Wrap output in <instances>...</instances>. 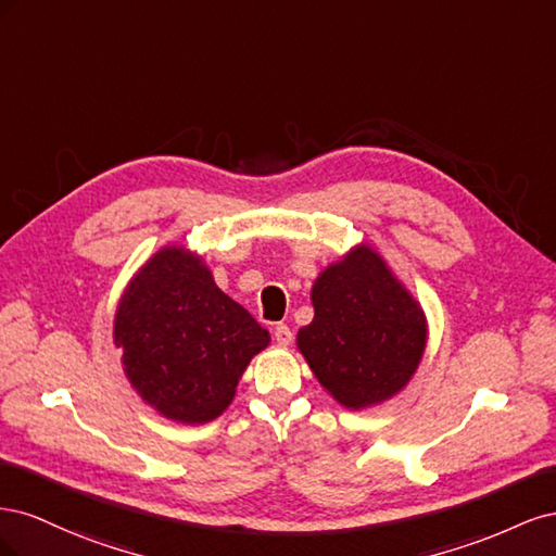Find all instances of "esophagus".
I'll list each match as a JSON object with an SVG mask.
<instances>
[{
	"mask_svg": "<svg viewBox=\"0 0 556 556\" xmlns=\"http://www.w3.org/2000/svg\"><path fill=\"white\" fill-rule=\"evenodd\" d=\"M274 339L278 345H290L292 343V329L288 325H276Z\"/></svg>",
	"mask_w": 556,
	"mask_h": 556,
	"instance_id": "esophagus-1",
	"label": "esophagus"
}]
</instances>
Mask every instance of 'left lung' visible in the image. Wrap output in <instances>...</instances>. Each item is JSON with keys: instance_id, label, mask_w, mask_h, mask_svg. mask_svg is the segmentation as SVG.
Masks as SVG:
<instances>
[{"instance_id": "8db88e82", "label": "left lung", "mask_w": 556, "mask_h": 556, "mask_svg": "<svg viewBox=\"0 0 556 556\" xmlns=\"http://www.w3.org/2000/svg\"><path fill=\"white\" fill-rule=\"evenodd\" d=\"M313 323L296 348L319 384L350 410L396 396L427 348V315L371 245L359 243L313 282Z\"/></svg>"}]
</instances>
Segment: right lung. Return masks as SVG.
Instances as JSON below:
<instances>
[{"label":"right lung","instance_id":"1","mask_svg":"<svg viewBox=\"0 0 556 556\" xmlns=\"http://www.w3.org/2000/svg\"><path fill=\"white\" fill-rule=\"evenodd\" d=\"M113 343L150 408L180 425H206L229 408L250 359L271 336L217 288L197 252L164 245L117 301Z\"/></svg>","mask_w":556,"mask_h":556}]
</instances>
